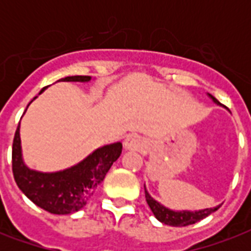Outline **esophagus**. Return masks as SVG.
<instances>
[{"instance_id": "1", "label": "esophagus", "mask_w": 251, "mask_h": 251, "mask_svg": "<svg viewBox=\"0 0 251 251\" xmlns=\"http://www.w3.org/2000/svg\"><path fill=\"white\" fill-rule=\"evenodd\" d=\"M142 147V142L139 138L130 137L125 141V149L126 150H139Z\"/></svg>"}]
</instances>
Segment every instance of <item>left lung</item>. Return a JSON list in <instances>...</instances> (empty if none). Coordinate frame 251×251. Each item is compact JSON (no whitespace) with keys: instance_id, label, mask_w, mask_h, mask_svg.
I'll return each mask as SVG.
<instances>
[{"instance_id":"1","label":"left lung","mask_w":251,"mask_h":251,"mask_svg":"<svg viewBox=\"0 0 251 251\" xmlns=\"http://www.w3.org/2000/svg\"><path fill=\"white\" fill-rule=\"evenodd\" d=\"M210 98L214 100L216 104H220L218 101V99H215L212 95H210ZM145 193H146V201L149 203L150 208L152 211V214L155 215V218L159 220V222L164 223L167 226H190V224H195L199 220L207 218L208 215L215 212L218 210L219 207H214V208H206V210L195 211V212H191V211H173L169 210L167 207H164L163 204H160L159 202H156L155 199L151 197V195L147 193L145 186Z\"/></svg>"}]
</instances>
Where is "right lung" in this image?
Here are the masks:
<instances>
[{
	"label": "right lung",
	"instance_id": "right-lung-1",
	"mask_svg": "<svg viewBox=\"0 0 251 251\" xmlns=\"http://www.w3.org/2000/svg\"><path fill=\"white\" fill-rule=\"evenodd\" d=\"M91 76H65L62 82H88ZM44 88L40 91V94ZM122 152V143L106 145L87 156L74 167L54 173H41L29 169L22 160L19 125L13 141L14 179L29 201L50 214L68 215L86 206L87 201Z\"/></svg>",
	"mask_w": 251,
	"mask_h": 251
}]
</instances>
